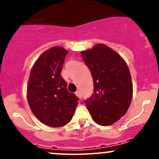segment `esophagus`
Wrapping results in <instances>:
<instances>
[{
	"label": "esophagus",
	"instance_id": "obj_1",
	"mask_svg": "<svg viewBox=\"0 0 159 159\" xmlns=\"http://www.w3.org/2000/svg\"><path fill=\"white\" fill-rule=\"evenodd\" d=\"M75 94H76V95L78 96V98H79V100L81 101V95H80L79 91H76V93H75Z\"/></svg>",
	"mask_w": 159,
	"mask_h": 159
}]
</instances>
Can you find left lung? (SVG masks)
Wrapping results in <instances>:
<instances>
[{
  "label": "left lung",
  "mask_w": 159,
  "mask_h": 159,
  "mask_svg": "<svg viewBox=\"0 0 159 159\" xmlns=\"http://www.w3.org/2000/svg\"><path fill=\"white\" fill-rule=\"evenodd\" d=\"M94 82L92 95L84 101L93 120L100 125L114 124L125 115L133 86L129 67L114 50L103 44L81 51Z\"/></svg>",
  "instance_id": "1"
}]
</instances>
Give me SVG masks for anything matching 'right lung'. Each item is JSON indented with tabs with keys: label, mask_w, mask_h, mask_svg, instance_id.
I'll return each instance as SVG.
<instances>
[{
	"label": "right lung",
	"mask_w": 159,
	"mask_h": 159,
	"mask_svg": "<svg viewBox=\"0 0 159 159\" xmlns=\"http://www.w3.org/2000/svg\"><path fill=\"white\" fill-rule=\"evenodd\" d=\"M68 51L52 47L38 58L30 70L27 97L37 118L52 128L65 125L71 120L78 98L67 89L61 70Z\"/></svg>",
	"instance_id": "right-lung-1"
}]
</instances>
